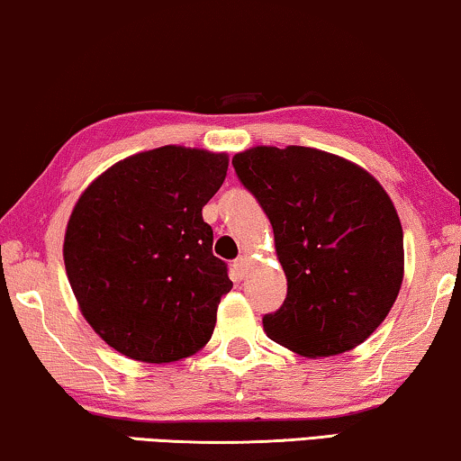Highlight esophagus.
Wrapping results in <instances>:
<instances>
[{
    "label": "esophagus",
    "mask_w": 461,
    "mask_h": 461,
    "mask_svg": "<svg viewBox=\"0 0 461 461\" xmlns=\"http://www.w3.org/2000/svg\"><path fill=\"white\" fill-rule=\"evenodd\" d=\"M249 265H250V257L249 255H240L238 258H236V269H238V274L240 276H246V271H249Z\"/></svg>",
    "instance_id": "34e87169"
}]
</instances>
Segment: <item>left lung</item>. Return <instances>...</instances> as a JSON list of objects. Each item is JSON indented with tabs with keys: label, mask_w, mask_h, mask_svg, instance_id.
<instances>
[{
	"label": "left lung",
	"mask_w": 461,
	"mask_h": 461,
	"mask_svg": "<svg viewBox=\"0 0 461 461\" xmlns=\"http://www.w3.org/2000/svg\"><path fill=\"white\" fill-rule=\"evenodd\" d=\"M231 165L267 212L288 280L282 309L263 317L265 334L309 359L359 347L405 274L403 228L384 187L317 148L255 146Z\"/></svg>",
	"instance_id": "8db88e82"
}]
</instances>
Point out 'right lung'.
<instances>
[{
  "label": "right lung",
  "instance_id": "obj_1",
  "mask_svg": "<svg viewBox=\"0 0 461 461\" xmlns=\"http://www.w3.org/2000/svg\"><path fill=\"white\" fill-rule=\"evenodd\" d=\"M230 157L160 146L108 167L77 200L64 267L81 315L129 359L171 363L211 340L228 267L212 255L203 206Z\"/></svg>",
  "mask_w": 461,
  "mask_h": 461
}]
</instances>
